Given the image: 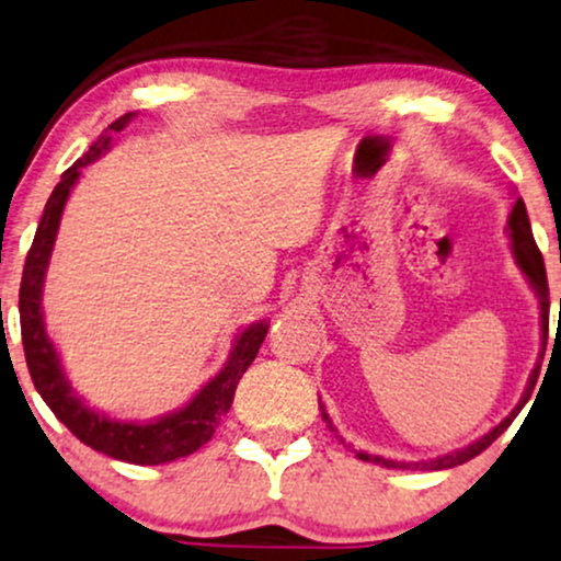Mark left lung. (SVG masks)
Returning <instances> with one entry per match:
<instances>
[{"instance_id":"1","label":"left lung","mask_w":561,"mask_h":561,"mask_svg":"<svg viewBox=\"0 0 561 561\" xmlns=\"http://www.w3.org/2000/svg\"><path fill=\"white\" fill-rule=\"evenodd\" d=\"M507 230H510V240H513V253H515V261L517 266H520V272L526 274L528 285L534 287V293L538 297V305H541V333H543V350H546V333H549V285H546V268H543V259H541V251H538L536 240H534V232H530V219H528V211H526V204H523V198H517L513 211H510V219H507ZM538 370H541V365H536V370L530 373V380H528V388L526 393H523V399L517 407L510 411V414L502 420L497 427L489 430L484 437L473 439L471 445H466V448L460 450H453V453H445V456L439 458H432V460H391V458H382V456H370V453L365 450H354L352 445H346L342 437V443L350 448L354 456H357L359 460H370V463H378V466H386V469H411V471H443V469H453V466H460L466 463V460L477 458L481 450H486L489 445L497 439L502 432H505L510 424H513V420L517 414H520V409L526 407V401L530 399V391H534L536 386V378H538ZM321 416L323 422L329 424L331 432H336V427H333L329 414H325V409L321 407Z\"/></svg>"}]
</instances>
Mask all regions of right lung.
Returning <instances> with one entry per match:
<instances>
[{
	"mask_svg": "<svg viewBox=\"0 0 561 561\" xmlns=\"http://www.w3.org/2000/svg\"><path fill=\"white\" fill-rule=\"evenodd\" d=\"M137 113H124L116 118L108 129H105L98 141L75 162L72 168L64 170L61 181L48 196L44 217H41L38 230H35L33 245L27 251L25 268H23V285H20V329H23V346H25V363L31 370L35 391L41 399L48 403L54 411L56 420L77 439L90 445L92 450L105 453V456L126 460V463L137 466H158L168 463V460L191 456V453L209 443L215 435L219 416L228 414L232 396L243 373L256 359L259 346L264 344L268 323L259 321L245 325L232 342L230 357L215 378L191 399L186 407L179 411H170L165 416H158L152 422H122L111 420V416L101 414V411L84 407V401L75 393L72 382L64 375L61 359L54 350V342L48 339L44 310H41V295H44V279L48 259H51L56 232H59L61 211L67 204L69 191L80 179V170L88 162L98 160L111 147V131H122L126 124Z\"/></svg>",
	"mask_w": 561,
	"mask_h": 561,
	"instance_id": "right-lung-1",
	"label": "right lung"
}]
</instances>
